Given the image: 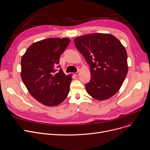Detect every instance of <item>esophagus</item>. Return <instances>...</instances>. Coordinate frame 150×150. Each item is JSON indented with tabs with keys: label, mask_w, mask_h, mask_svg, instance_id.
Returning <instances> with one entry per match:
<instances>
[{
	"label": "esophagus",
	"mask_w": 150,
	"mask_h": 150,
	"mask_svg": "<svg viewBox=\"0 0 150 150\" xmlns=\"http://www.w3.org/2000/svg\"><path fill=\"white\" fill-rule=\"evenodd\" d=\"M79 74H80V70H79L77 72H76V73H74V75H75V76H79Z\"/></svg>",
	"instance_id": "obj_1"
}]
</instances>
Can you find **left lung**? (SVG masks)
Returning <instances> with one entry per match:
<instances>
[{"label":"left lung","instance_id":"obj_1","mask_svg":"<svg viewBox=\"0 0 150 150\" xmlns=\"http://www.w3.org/2000/svg\"><path fill=\"white\" fill-rule=\"evenodd\" d=\"M74 41L91 67V79L85 84L87 93L99 100L115 95L128 73L127 53L121 42L102 33L80 36Z\"/></svg>","mask_w":150,"mask_h":150}]
</instances>
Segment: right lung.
Wrapping results in <instances>:
<instances>
[{
	"mask_svg": "<svg viewBox=\"0 0 150 150\" xmlns=\"http://www.w3.org/2000/svg\"><path fill=\"white\" fill-rule=\"evenodd\" d=\"M70 42L67 38L43 40L30 45L22 57V81L30 94L44 105L60 104L69 93L72 78L56 68Z\"/></svg>",
	"mask_w": 150,
	"mask_h": 150,
	"instance_id": "add662e5",
	"label": "right lung"
}]
</instances>
